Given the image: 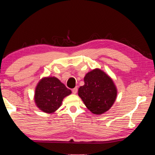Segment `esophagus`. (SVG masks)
I'll use <instances>...</instances> for the list:
<instances>
[{"mask_svg": "<svg viewBox=\"0 0 155 155\" xmlns=\"http://www.w3.org/2000/svg\"><path fill=\"white\" fill-rule=\"evenodd\" d=\"M77 91H78V88L77 87H74L72 90V93L74 94H76L77 93Z\"/></svg>", "mask_w": 155, "mask_h": 155, "instance_id": "1", "label": "esophagus"}]
</instances>
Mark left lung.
Returning <instances> with one entry per match:
<instances>
[{
	"label": "left lung",
	"mask_w": 155,
	"mask_h": 155,
	"mask_svg": "<svg viewBox=\"0 0 155 155\" xmlns=\"http://www.w3.org/2000/svg\"><path fill=\"white\" fill-rule=\"evenodd\" d=\"M84 85L78 88V95L94 114L101 115L111 108L117 98V90L110 76L99 68L87 72Z\"/></svg>",
	"instance_id": "1"
}]
</instances>
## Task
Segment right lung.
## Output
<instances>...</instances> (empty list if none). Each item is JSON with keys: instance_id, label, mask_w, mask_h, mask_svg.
<instances>
[{"instance_id": "1", "label": "right lung", "mask_w": 155, "mask_h": 155, "mask_svg": "<svg viewBox=\"0 0 155 155\" xmlns=\"http://www.w3.org/2000/svg\"><path fill=\"white\" fill-rule=\"evenodd\" d=\"M71 94V90L65 87L59 78L46 77L41 78L37 84L34 101L41 111L51 114L61 107L64 98Z\"/></svg>"}]
</instances>
